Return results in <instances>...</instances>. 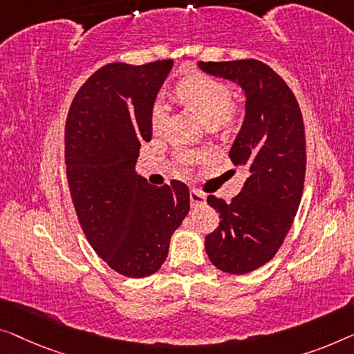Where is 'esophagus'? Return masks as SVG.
Returning a JSON list of instances; mask_svg holds the SVG:
<instances>
[{
  "label": "esophagus",
  "mask_w": 354,
  "mask_h": 354,
  "mask_svg": "<svg viewBox=\"0 0 354 354\" xmlns=\"http://www.w3.org/2000/svg\"><path fill=\"white\" fill-rule=\"evenodd\" d=\"M189 197H191V205H192V207H198V205H203L205 200H207V197H205V194L195 191V189H192V191L189 192Z\"/></svg>",
  "instance_id": "34e87169"
}]
</instances>
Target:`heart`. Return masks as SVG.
Returning <instances> with one entry per match:
<instances>
[{"label":"heart","instance_id":"1","mask_svg":"<svg viewBox=\"0 0 354 354\" xmlns=\"http://www.w3.org/2000/svg\"><path fill=\"white\" fill-rule=\"evenodd\" d=\"M176 97L184 106L194 113L211 130H219L230 125L235 119V108L232 106L234 92L227 84L209 76L195 75L183 79L176 86ZM165 119V104L160 100L152 104L151 127L159 130ZM197 160V154L181 152L178 162L183 167Z\"/></svg>","mask_w":354,"mask_h":354}]
</instances>
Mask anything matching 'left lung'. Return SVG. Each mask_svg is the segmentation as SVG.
<instances>
[{"instance_id": "8db88e82", "label": "left lung", "mask_w": 354, "mask_h": 354, "mask_svg": "<svg viewBox=\"0 0 354 354\" xmlns=\"http://www.w3.org/2000/svg\"><path fill=\"white\" fill-rule=\"evenodd\" d=\"M198 66L239 82L246 93L245 120L229 157L250 176L230 203L208 195L221 223L205 236L213 266L243 275L272 261L297 213L307 170L302 111L288 84L259 60L200 62Z\"/></svg>"}]
</instances>
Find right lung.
<instances>
[{
	"instance_id": "obj_1",
	"label": "right lung",
	"mask_w": 354,
	"mask_h": 354,
	"mask_svg": "<svg viewBox=\"0 0 354 354\" xmlns=\"http://www.w3.org/2000/svg\"><path fill=\"white\" fill-rule=\"evenodd\" d=\"M171 66L170 59L108 63L82 84L66 118V178L79 224L95 252L130 278L159 270L191 207L184 183L157 187L135 173L141 143L152 136V104Z\"/></svg>"
}]
</instances>
